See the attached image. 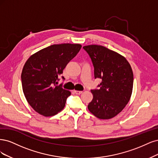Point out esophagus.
I'll return each instance as SVG.
<instances>
[{"label": "esophagus", "instance_id": "1", "mask_svg": "<svg viewBox=\"0 0 158 158\" xmlns=\"http://www.w3.org/2000/svg\"><path fill=\"white\" fill-rule=\"evenodd\" d=\"M74 93L76 94H81V93H82L83 92L82 91H79V90H74Z\"/></svg>", "mask_w": 158, "mask_h": 158}]
</instances>
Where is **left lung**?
I'll return each mask as SVG.
<instances>
[{
  "label": "left lung",
  "instance_id": "1",
  "mask_svg": "<svg viewBox=\"0 0 158 158\" xmlns=\"http://www.w3.org/2000/svg\"><path fill=\"white\" fill-rule=\"evenodd\" d=\"M94 68V77L100 78V89L91 90L93 95L88 109L96 118H113L130 100L133 87V73L123 56L101 45L83 47Z\"/></svg>",
  "mask_w": 158,
  "mask_h": 158
}]
</instances>
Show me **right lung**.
<instances>
[{
  "label": "right lung",
  "mask_w": 158,
  "mask_h": 158,
  "mask_svg": "<svg viewBox=\"0 0 158 158\" xmlns=\"http://www.w3.org/2000/svg\"><path fill=\"white\" fill-rule=\"evenodd\" d=\"M81 47L70 43L50 45L32 54L25 63L21 75L23 92L39 114L53 116L64 108L71 92L57 85L59 77Z\"/></svg>",
  "instance_id": "right-lung-1"
}]
</instances>
